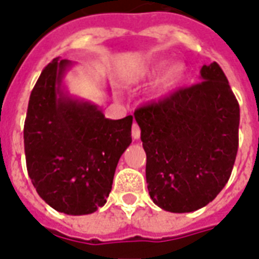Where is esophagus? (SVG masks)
Wrapping results in <instances>:
<instances>
[{"label":"esophagus","instance_id":"34e87169","mask_svg":"<svg viewBox=\"0 0 259 259\" xmlns=\"http://www.w3.org/2000/svg\"><path fill=\"white\" fill-rule=\"evenodd\" d=\"M140 127H139V124L133 123V127H132V136H133V139H140Z\"/></svg>","mask_w":259,"mask_h":259}]
</instances>
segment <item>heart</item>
Listing matches in <instances>:
<instances>
[{
  "mask_svg": "<svg viewBox=\"0 0 259 259\" xmlns=\"http://www.w3.org/2000/svg\"><path fill=\"white\" fill-rule=\"evenodd\" d=\"M166 68V64H159L157 65L155 68L152 69L151 72H150V76H157L162 72L163 69ZM183 65L176 64L174 66H170V68L166 70V73L163 74L162 79L159 80V91L161 93H165V91H168L169 89H172L180 79H182V76H183Z\"/></svg>",
  "mask_w": 259,
  "mask_h": 259,
  "instance_id": "obj_1",
  "label": "heart"
}]
</instances>
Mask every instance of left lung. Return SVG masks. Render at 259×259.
Listing matches in <instances>:
<instances>
[{
	"label": "left lung",
	"instance_id": "obj_1",
	"mask_svg": "<svg viewBox=\"0 0 259 259\" xmlns=\"http://www.w3.org/2000/svg\"><path fill=\"white\" fill-rule=\"evenodd\" d=\"M200 83L135 111L147 154L151 200L169 212H193L217 197L239 148L240 108L217 62Z\"/></svg>",
	"mask_w": 259,
	"mask_h": 259
}]
</instances>
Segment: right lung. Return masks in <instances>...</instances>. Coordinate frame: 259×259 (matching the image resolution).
<instances>
[{"label":"right lung","instance_id":"obj_1","mask_svg":"<svg viewBox=\"0 0 259 259\" xmlns=\"http://www.w3.org/2000/svg\"><path fill=\"white\" fill-rule=\"evenodd\" d=\"M68 59H53L31 90L23 139L27 174L48 205L87 215L107 202L119 158L132 143L133 116L107 119L62 90Z\"/></svg>","mask_w":259,"mask_h":259}]
</instances>
